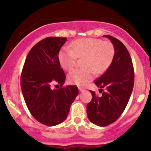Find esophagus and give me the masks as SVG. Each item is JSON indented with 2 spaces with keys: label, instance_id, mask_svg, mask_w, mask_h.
<instances>
[{
  "label": "esophagus",
  "instance_id": "1",
  "mask_svg": "<svg viewBox=\"0 0 151 151\" xmlns=\"http://www.w3.org/2000/svg\"><path fill=\"white\" fill-rule=\"evenodd\" d=\"M79 90L80 91H84V90H85V89H83V88H81V87H79Z\"/></svg>",
  "mask_w": 151,
  "mask_h": 151
}]
</instances>
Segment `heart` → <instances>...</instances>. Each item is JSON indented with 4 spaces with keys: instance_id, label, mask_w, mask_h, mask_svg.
I'll list each match as a JSON object with an SVG mask.
<instances>
[{
    "instance_id": "1",
    "label": "heart",
    "mask_w": 151,
    "mask_h": 151,
    "mask_svg": "<svg viewBox=\"0 0 151 151\" xmlns=\"http://www.w3.org/2000/svg\"><path fill=\"white\" fill-rule=\"evenodd\" d=\"M72 49L64 47L58 54L60 65L65 70L70 71L76 65L77 58H83V68L75 69L69 74L72 83L84 86L93 79L96 72H104L113 61L115 47L109 41L97 38H82L70 44Z\"/></svg>"
}]
</instances>
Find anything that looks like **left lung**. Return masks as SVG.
<instances>
[{"instance_id": "left-lung-1", "label": "left lung", "mask_w": 151, "mask_h": 151, "mask_svg": "<svg viewBox=\"0 0 151 151\" xmlns=\"http://www.w3.org/2000/svg\"><path fill=\"white\" fill-rule=\"evenodd\" d=\"M109 37L115 47V55L111 65L100 77L94 81L102 92L101 96L90 91L92 99L86 105L88 119L99 126H106L121 116L126 109L134 84V70L130 54L116 38Z\"/></svg>"}]
</instances>
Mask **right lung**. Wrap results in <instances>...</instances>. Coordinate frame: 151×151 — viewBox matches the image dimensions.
<instances>
[{"mask_svg": "<svg viewBox=\"0 0 151 151\" xmlns=\"http://www.w3.org/2000/svg\"><path fill=\"white\" fill-rule=\"evenodd\" d=\"M67 37H49L30 50L22 68L20 86L27 109L41 124L53 126L67 119L71 104L79 93L77 86L62 87L66 76L58 54ZM57 82L61 86L52 90Z\"/></svg>", "mask_w": 151, "mask_h": 151, "instance_id": "1", "label": "right lung"}]
</instances>
